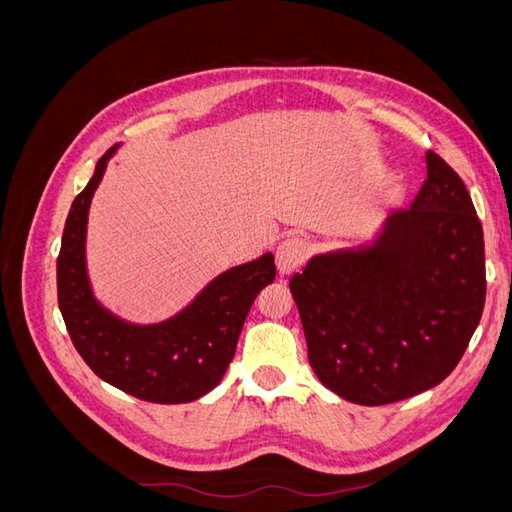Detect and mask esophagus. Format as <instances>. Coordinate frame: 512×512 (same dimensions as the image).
Wrapping results in <instances>:
<instances>
[{
  "label": "esophagus",
  "instance_id": "obj_1",
  "mask_svg": "<svg viewBox=\"0 0 512 512\" xmlns=\"http://www.w3.org/2000/svg\"><path fill=\"white\" fill-rule=\"evenodd\" d=\"M305 258H307V243L299 237H288L277 245L275 262L282 275H290L292 271H297L305 262Z\"/></svg>",
  "mask_w": 512,
  "mask_h": 512
}]
</instances>
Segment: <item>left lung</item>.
I'll use <instances>...</instances> for the list:
<instances>
[{
	"label": "left lung",
	"instance_id": "8db88e82",
	"mask_svg": "<svg viewBox=\"0 0 512 512\" xmlns=\"http://www.w3.org/2000/svg\"><path fill=\"white\" fill-rule=\"evenodd\" d=\"M412 205L359 250L314 256L290 277L320 382L352 404L384 406L440 384L485 307V239L466 183L427 151Z\"/></svg>",
	"mask_w": 512,
	"mask_h": 512
}]
</instances>
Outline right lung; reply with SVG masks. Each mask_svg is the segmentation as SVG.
Returning a JSON list of instances; mask_svg holds the SVG:
<instances>
[{
	"label": "right lung",
	"instance_id": "1",
	"mask_svg": "<svg viewBox=\"0 0 512 512\" xmlns=\"http://www.w3.org/2000/svg\"><path fill=\"white\" fill-rule=\"evenodd\" d=\"M113 145L70 207L57 258V301L74 348L104 382L151 404H188L220 384L258 292L273 284V254L232 267L158 324H132L104 309L85 265L87 215Z\"/></svg>",
	"mask_w": 512,
	"mask_h": 512
}]
</instances>
